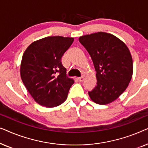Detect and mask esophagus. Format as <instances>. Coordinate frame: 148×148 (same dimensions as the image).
<instances>
[{
    "label": "esophagus",
    "mask_w": 148,
    "mask_h": 148,
    "mask_svg": "<svg viewBox=\"0 0 148 148\" xmlns=\"http://www.w3.org/2000/svg\"><path fill=\"white\" fill-rule=\"evenodd\" d=\"M77 79L78 82H83V81H84V77H78Z\"/></svg>",
    "instance_id": "esophagus-1"
}]
</instances>
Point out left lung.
<instances>
[{
  "label": "left lung",
  "mask_w": 148,
  "mask_h": 148,
  "mask_svg": "<svg viewBox=\"0 0 148 148\" xmlns=\"http://www.w3.org/2000/svg\"><path fill=\"white\" fill-rule=\"evenodd\" d=\"M79 40L90 54L96 71L97 86L88 92L89 96L96 104H110L125 92L132 78L129 49L122 40L106 32L82 36Z\"/></svg>",
  "instance_id": "obj_1"
}]
</instances>
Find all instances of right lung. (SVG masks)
<instances>
[{"label": "right lung", "mask_w": 148, "mask_h": 148, "mask_svg": "<svg viewBox=\"0 0 148 148\" xmlns=\"http://www.w3.org/2000/svg\"><path fill=\"white\" fill-rule=\"evenodd\" d=\"M73 38L49 36L34 42L22 56L20 75L34 100L46 108L62 104L74 81L66 76L61 58Z\"/></svg>", "instance_id": "1"}]
</instances>
